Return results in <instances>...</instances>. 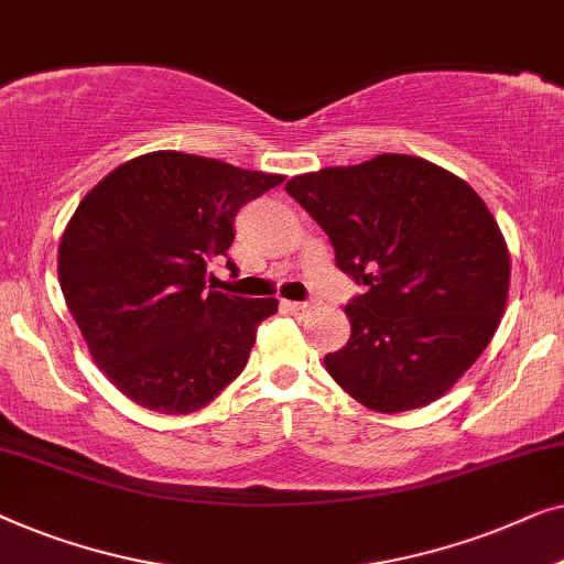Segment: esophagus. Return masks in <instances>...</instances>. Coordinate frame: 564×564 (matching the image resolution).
Listing matches in <instances>:
<instances>
[{"label": "esophagus", "mask_w": 564, "mask_h": 564, "mask_svg": "<svg viewBox=\"0 0 564 564\" xmlns=\"http://www.w3.org/2000/svg\"><path fill=\"white\" fill-rule=\"evenodd\" d=\"M283 308L291 314H306L312 308V301H283Z\"/></svg>", "instance_id": "obj_1"}]
</instances>
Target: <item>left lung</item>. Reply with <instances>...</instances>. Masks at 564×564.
<instances>
[{"instance_id": "1", "label": "left lung", "mask_w": 564, "mask_h": 564, "mask_svg": "<svg viewBox=\"0 0 564 564\" xmlns=\"http://www.w3.org/2000/svg\"><path fill=\"white\" fill-rule=\"evenodd\" d=\"M360 285L352 332L329 376L383 414L447 393L486 350L509 296L511 260L494 214L463 178L424 158L378 155L285 184Z\"/></svg>"}]
</instances>
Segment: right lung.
Returning <instances> with one entry per match:
<instances>
[{"instance_id": "add662e5", "label": "right lung", "mask_w": 564, "mask_h": 564, "mask_svg": "<svg viewBox=\"0 0 564 564\" xmlns=\"http://www.w3.org/2000/svg\"><path fill=\"white\" fill-rule=\"evenodd\" d=\"M283 176L158 150L101 178L63 232L58 279L105 376L140 406L192 414L240 376L275 299L206 285L235 217Z\"/></svg>"}]
</instances>
